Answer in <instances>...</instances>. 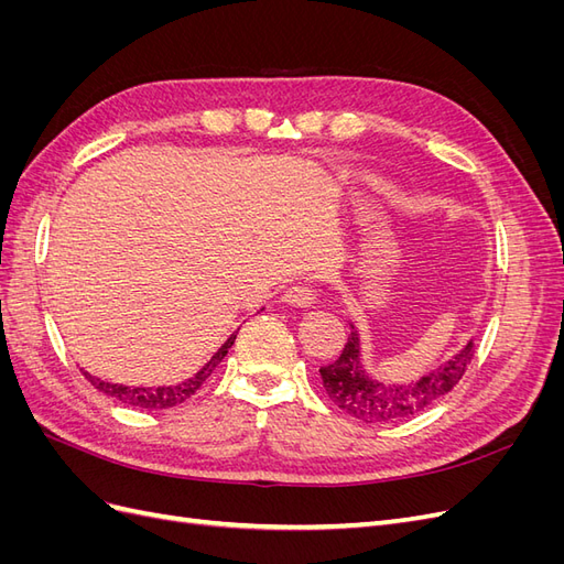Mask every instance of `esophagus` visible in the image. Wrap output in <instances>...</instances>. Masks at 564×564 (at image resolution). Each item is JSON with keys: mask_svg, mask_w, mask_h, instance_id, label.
Returning <instances> with one entry per match:
<instances>
[{"mask_svg": "<svg viewBox=\"0 0 564 564\" xmlns=\"http://www.w3.org/2000/svg\"><path fill=\"white\" fill-rule=\"evenodd\" d=\"M284 301H286L289 305H296V308H308V305L315 303V289H313L311 284L299 282V284L286 289V292H284Z\"/></svg>", "mask_w": 564, "mask_h": 564, "instance_id": "obj_1", "label": "esophagus"}]
</instances>
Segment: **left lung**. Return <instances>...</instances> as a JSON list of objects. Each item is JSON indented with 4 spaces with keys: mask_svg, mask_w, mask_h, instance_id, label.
Here are the masks:
<instances>
[{
    "mask_svg": "<svg viewBox=\"0 0 564 564\" xmlns=\"http://www.w3.org/2000/svg\"><path fill=\"white\" fill-rule=\"evenodd\" d=\"M475 355V344L456 352L449 362L425 373L412 383H379L369 379L360 365V336L350 324V336L344 352L332 365L319 367L322 386L329 400L346 414L365 423H390L419 414L431 406L464 379Z\"/></svg>",
    "mask_w": 564,
    "mask_h": 564,
    "instance_id": "1",
    "label": "left lung"
}]
</instances>
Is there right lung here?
Returning <instances> with one entry per match:
<instances>
[{"label":"right lung","instance_id":"1","mask_svg":"<svg viewBox=\"0 0 564 564\" xmlns=\"http://www.w3.org/2000/svg\"><path fill=\"white\" fill-rule=\"evenodd\" d=\"M235 336L232 334L224 346L218 348V352L212 357V360L204 365L193 379H187L178 386H160V388H131V386H119V383H108V381H100L96 377H91L89 371H84V377L89 379V383L94 388H98L100 392H106V395L115 398L117 402L129 404V406H139V409H169V406H176L183 404L185 400H191L195 392L202 388V383L212 377V371L218 367V362L224 360L228 355V348L235 344Z\"/></svg>","mask_w":564,"mask_h":564}]
</instances>
